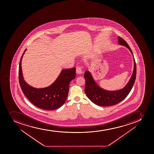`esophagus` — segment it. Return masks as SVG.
<instances>
[{
    "mask_svg": "<svg viewBox=\"0 0 154 154\" xmlns=\"http://www.w3.org/2000/svg\"><path fill=\"white\" fill-rule=\"evenodd\" d=\"M76 73H77V74H81V73H82L81 67H79V66H77V67H76Z\"/></svg>",
    "mask_w": 154,
    "mask_h": 154,
    "instance_id": "esophagus-1",
    "label": "esophagus"
}]
</instances>
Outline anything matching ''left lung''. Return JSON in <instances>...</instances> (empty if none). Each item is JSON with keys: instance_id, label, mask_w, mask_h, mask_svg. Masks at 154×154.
I'll return each instance as SVG.
<instances>
[{"instance_id": "8db88e82", "label": "left lung", "mask_w": 154, "mask_h": 154, "mask_svg": "<svg viewBox=\"0 0 154 154\" xmlns=\"http://www.w3.org/2000/svg\"><path fill=\"white\" fill-rule=\"evenodd\" d=\"M119 44L128 48L133 55L131 49L128 43L119 36ZM134 69L130 81L123 89L114 91H109L101 88L93 80L90 72L86 71L84 73V78L85 79V92L89 99L94 103L101 106L115 105L123 100L131 91L136 80L137 67L134 58Z\"/></svg>"}]
</instances>
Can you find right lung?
Returning a JSON list of instances; mask_svg holds the SVG:
<instances>
[{
	"mask_svg": "<svg viewBox=\"0 0 154 154\" xmlns=\"http://www.w3.org/2000/svg\"><path fill=\"white\" fill-rule=\"evenodd\" d=\"M26 50L21 56L18 69L19 82L23 93L38 108L48 110L60 108L67 99L70 81L76 77V68L73 67L63 70L56 80L49 87L35 88L28 85L23 78L21 60Z\"/></svg>",
	"mask_w": 154,
	"mask_h": 154,
	"instance_id": "right-lung-1",
	"label": "right lung"
}]
</instances>
